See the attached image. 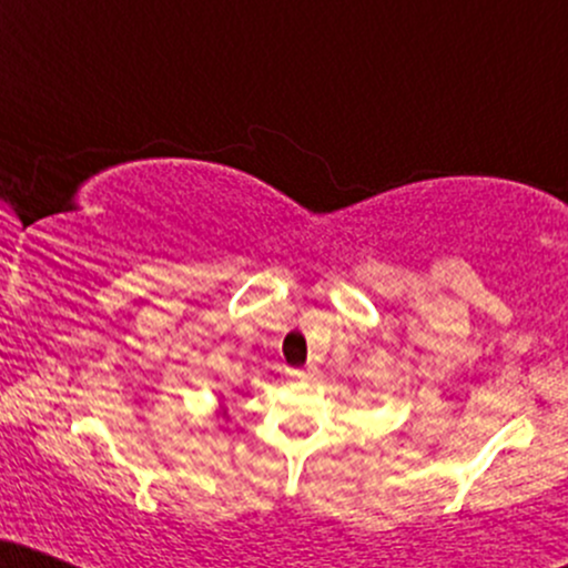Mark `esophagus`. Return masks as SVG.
Segmentation results:
<instances>
[{
	"instance_id": "obj_1",
	"label": "esophagus",
	"mask_w": 568,
	"mask_h": 568,
	"mask_svg": "<svg viewBox=\"0 0 568 568\" xmlns=\"http://www.w3.org/2000/svg\"><path fill=\"white\" fill-rule=\"evenodd\" d=\"M288 376L293 382H310L312 379V371L310 368H288Z\"/></svg>"
}]
</instances>
